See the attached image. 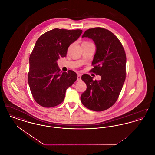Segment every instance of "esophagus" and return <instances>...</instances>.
<instances>
[{"instance_id":"1","label":"esophagus","mask_w":155,"mask_h":155,"mask_svg":"<svg viewBox=\"0 0 155 155\" xmlns=\"http://www.w3.org/2000/svg\"><path fill=\"white\" fill-rule=\"evenodd\" d=\"M77 81H81V74H78V76H77Z\"/></svg>"}]
</instances>
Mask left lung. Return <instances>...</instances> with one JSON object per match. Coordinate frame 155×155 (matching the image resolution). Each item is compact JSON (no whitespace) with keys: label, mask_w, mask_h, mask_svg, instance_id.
Returning a JSON list of instances; mask_svg holds the SVG:
<instances>
[{"label":"left lung","mask_w":155,"mask_h":155,"mask_svg":"<svg viewBox=\"0 0 155 155\" xmlns=\"http://www.w3.org/2000/svg\"><path fill=\"white\" fill-rule=\"evenodd\" d=\"M84 37L92 39L96 46L91 71L99 75L101 80L82 75L87 89L81 95V102L91 110L102 111L115 103L123 88L126 76L125 51L117 37L106 29H89L82 35Z\"/></svg>","instance_id":"left-lung-1"}]
</instances>
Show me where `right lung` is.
I'll list each match as a JSON object with an SVG mask.
<instances>
[{"label": "right lung", "mask_w": 155, "mask_h": 155, "mask_svg": "<svg viewBox=\"0 0 155 155\" xmlns=\"http://www.w3.org/2000/svg\"><path fill=\"white\" fill-rule=\"evenodd\" d=\"M81 30L54 28L38 38L30 56L28 82L34 99L44 107L61 103L67 89L77 79L72 70L60 72L57 61L66 56L69 46L81 35Z\"/></svg>", "instance_id": "1"}]
</instances>
